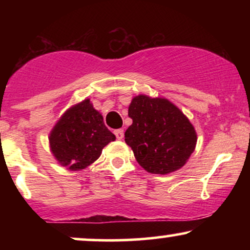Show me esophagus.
I'll return each mask as SVG.
<instances>
[{
    "label": "esophagus",
    "mask_w": 250,
    "mask_h": 250,
    "mask_svg": "<svg viewBox=\"0 0 250 250\" xmlns=\"http://www.w3.org/2000/svg\"><path fill=\"white\" fill-rule=\"evenodd\" d=\"M115 135L117 140H122L123 135H125V131H123V129H117V130H115Z\"/></svg>",
    "instance_id": "34e87169"
}]
</instances>
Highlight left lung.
<instances>
[{
  "label": "left lung",
  "mask_w": 250,
  "mask_h": 250,
  "mask_svg": "<svg viewBox=\"0 0 250 250\" xmlns=\"http://www.w3.org/2000/svg\"><path fill=\"white\" fill-rule=\"evenodd\" d=\"M128 115L133 125L125 130V141L143 169L166 175L186 165L197 136L188 117L174 103L161 97L135 96Z\"/></svg>",
  "instance_id": "1"
}]
</instances>
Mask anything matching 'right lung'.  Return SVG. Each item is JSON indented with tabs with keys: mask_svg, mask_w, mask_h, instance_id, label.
<instances>
[{
	"mask_svg": "<svg viewBox=\"0 0 250 250\" xmlns=\"http://www.w3.org/2000/svg\"><path fill=\"white\" fill-rule=\"evenodd\" d=\"M115 139L104 125L103 116L85 99L60 117L50 131L49 145L60 165L69 170H81L95 162L102 149Z\"/></svg>",
	"mask_w": 250,
	"mask_h": 250,
	"instance_id": "right-lung-1",
	"label": "right lung"
}]
</instances>
